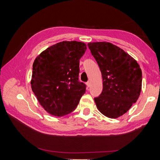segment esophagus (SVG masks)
<instances>
[{"label":"esophagus","mask_w":160,"mask_h":160,"mask_svg":"<svg viewBox=\"0 0 160 160\" xmlns=\"http://www.w3.org/2000/svg\"><path fill=\"white\" fill-rule=\"evenodd\" d=\"M86 84H87V86L88 87H90V84H91V82H90V81H88V82H87Z\"/></svg>","instance_id":"obj_1"}]
</instances>
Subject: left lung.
Masks as SVG:
<instances>
[{
  "label": "left lung",
  "mask_w": 160,
  "mask_h": 160,
  "mask_svg": "<svg viewBox=\"0 0 160 160\" xmlns=\"http://www.w3.org/2000/svg\"><path fill=\"white\" fill-rule=\"evenodd\" d=\"M87 45L102 76V91L94 98L96 107L105 116L117 118L127 113L140 96L142 82L140 65L110 42H89Z\"/></svg>",
  "instance_id": "8db88e82"
}]
</instances>
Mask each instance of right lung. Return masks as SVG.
<instances>
[{
    "label": "right lung",
    "mask_w": 160,
    "mask_h": 160,
    "mask_svg": "<svg viewBox=\"0 0 160 160\" xmlns=\"http://www.w3.org/2000/svg\"><path fill=\"white\" fill-rule=\"evenodd\" d=\"M84 42L63 41L47 48L33 64L31 86L40 104L51 115L61 117L75 110L86 85L78 79Z\"/></svg>",
    "instance_id": "right-lung-1"
}]
</instances>
